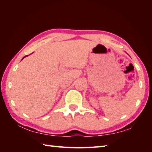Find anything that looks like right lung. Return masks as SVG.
<instances>
[{
	"label": "right lung",
	"instance_id": "1",
	"mask_svg": "<svg viewBox=\"0 0 152 152\" xmlns=\"http://www.w3.org/2000/svg\"><path fill=\"white\" fill-rule=\"evenodd\" d=\"M28 56V55H26V56H25V57H23V58H25V57H26V56Z\"/></svg>",
	"mask_w": 152,
	"mask_h": 152
}]
</instances>
